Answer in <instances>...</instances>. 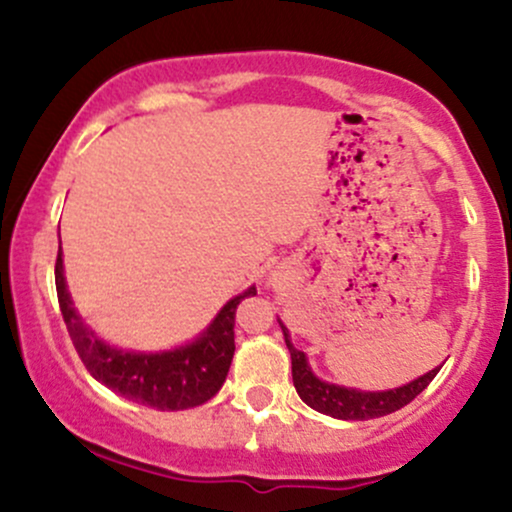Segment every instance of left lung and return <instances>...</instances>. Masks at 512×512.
Returning <instances> with one entry per match:
<instances>
[{"mask_svg": "<svg viewBox=\"0 0 512 512\" xmlns=\"http://www.w3.org/2000/svg\"><path fill=\"white\" fill-rule=\"evenodd\" d=\"M281 330H284L286 346H289L291 351L293 385H296L298 395H301V399L308 404V407L320 411V414L334 416V419L368 421V419H378V416L392 414V411L407 407L414 397H419L440 370V368L428 370L426 375L411 380L409 385L397 387V390H387V392H358V390H351V387L322 383L320 378H315L313 370H310L303 351H298L296 346L291 344L289 330H286L284 325H281Z\"/></svg>", "mask_w": 512, "mask_h": 512, "instance_id": "obj_1", "label": "left lung"}]
</instances>
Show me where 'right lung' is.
Returning a JSON list of instances; mask_svg holds the SVG:
<instances>
[{
	"label": "right lung",
	"instance_id": "right-lung-1",
	"mask_svg": "<svg viewBox=\"0 0 512 512\" xmlns=\"http://www.w3.org/2000/svg\"><path fill=\"white\" fill-rule=\"evenodd\" d=\"M55 284L64 325L88 373L117 395L161 411L199 407L221 390L236 351V339H233L236 308L245 296L257 293L248 289L243 296L223 305L221 313L197 342L166 354H132L103 344L76 315L64 284L62 252H57Z\"/></svg>",
	"mask_w": 512,
	"mask_h": 512
}]
</instances>
